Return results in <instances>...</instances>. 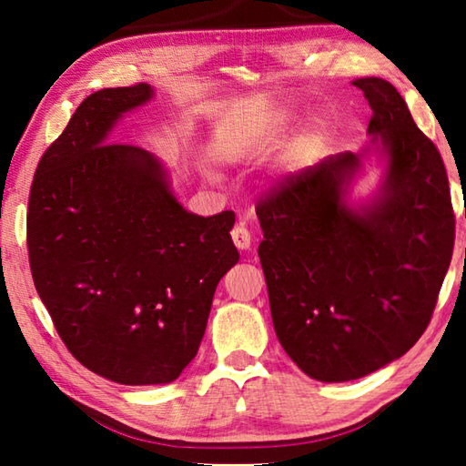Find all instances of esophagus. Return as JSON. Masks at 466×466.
<instances>
[{
    "label": "esophagus",
    "mask_w": 466,
    "mask_h": 466,
    "mask_svg": "<svg viewBox=\"0 0 466 466\" xmlns=\"http://www.w3.org/2000/svg\"><path fill=\"white\" fill-rule=\"evenodd\" d=\"M232 240L240 250H247V248H250V244H252V234H250L248 228L240 222L238 226H234Z\"/></svg>",
    "instance_id": "obj_1"
}]
</instances>
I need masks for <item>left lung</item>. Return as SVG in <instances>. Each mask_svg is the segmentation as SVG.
Returning a JSON list of instances; mask_svg holds the SVG:
<instances>
[{"mask_svg": "<svg viewBox=\"0 0 466 466\" xmlns=\"http://www.w3.org/2000/svg\"><path fill=\"white\" fill-rule=\"evenodd\" d=\"M368 133L389 152L382 197L341 201L351 152L283 177L257 201L275 333L304 374L345 382L407 353L428 329L454 248V209L438 147L382 77H361Z\"/></svg>", "mask_w": 466, "mask_h": 466, "instance_id": "obj_1", "label": "left lung"}]
</instances>
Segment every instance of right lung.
Here are the masks:
<instances>
[{"instance_id": "right-lung-1", "label": "right lung", "mask_w": 466, "mask_h": 466, "mask_svg": "<svg viewBox=\"0 0 466 466\" xmlns=\"http://www.w3.org/2000/svg\"><path fill=\"white\" fill-rule=\"evenodd\" d=\"M147 84L90 94L30 185L35 288L69 353L108 380L167 384L197 356L219 279L238 263L234 211L188 214L146 149L108 141Z\"/></svg>"}]
</instances>
